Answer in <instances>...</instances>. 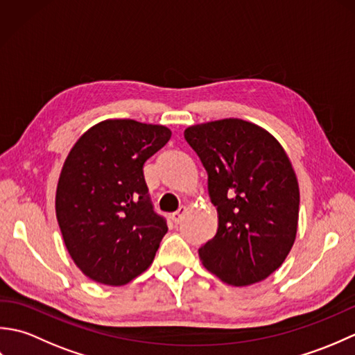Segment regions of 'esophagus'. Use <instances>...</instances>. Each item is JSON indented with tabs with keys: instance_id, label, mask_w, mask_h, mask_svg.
Segmentation results:
<instances>
[{
	"instance_id": "1",
	"label": "esophagus",
	"mask_w": 355,
	"mask_h": 355,
	"mask_svg": "<svg viewBox=\"0 0 355 355\" xmlns=\"http://www.w3.org/2000/svg\"><path fill=\"white\" fill-rule=\"evenodd\" d=\"M186 212H187V207L182 206V207L177 210V212L172 214V221L175 223V224H180V223H182V220H183V216L186 215Z\"/></svg>"
}]
</instances>
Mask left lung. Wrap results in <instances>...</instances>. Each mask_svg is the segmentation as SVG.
Segmentation results:
<instances>
[{
    "label": "left lung",
    "mask_w": 355,
    "mask_h": 355,
    "mask_svg": "<svg viewBox=\"0 0 355 355\" xmlns=\"http://www.w3.org/2000/svg\"><path fill=\"white\" fill-rule=\"evenodd\" d=\"M207 171L216 235L198 254L223 282L245 286L282 266L296 239L299 184L288 155L263 128L223 119L186 128Z\"/></svg>",
    "instance_id": "obj_1"
}]
</instances>
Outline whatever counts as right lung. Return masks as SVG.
<instances>
[{
    "label": "right lung",
    "instance_id": "1",
    "mask_svg": "<svg viewBox=\"0 0 355 355\" xmlns=\"http://www.w3.org/2000/svg\"><path fill=\"white\" fill-rule=\"evenodd\" d=\"M171 135L163 125L110 119L67 155L56 218L71 259L94 282L125 285L153 263L168 225L154 212L143 164Z\"/></svg>",
    "mask_w": 355,
    "mask_h": 355
}]
</instances>
